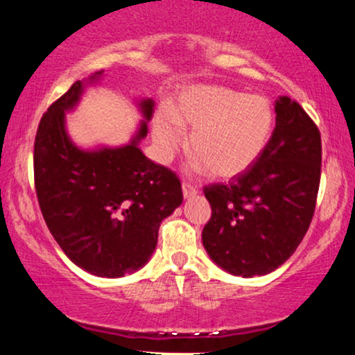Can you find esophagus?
I'll use <instances>...</instances> for the list:
<instances>
[{"mask_svg":"<svg viewBox=\"0 0 355 355\" xmlns=\"http://www.w3.org/2000/svg\"><path fill=\"white\" fill-rule=\"evenodd\" d=\"M182 188H183V196L185 198H193L198 195V188L190 182H183Z\"/></svg>","mask_w":355,"mask_h":355,"instance_id":"1","label":"esophagus"}]
</instances>
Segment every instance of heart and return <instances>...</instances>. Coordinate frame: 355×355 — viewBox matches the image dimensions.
I'll use <instances>...</instances> for the list:
<instances>
[{
    "mask_svg": "<svg viewBox=\"0 0 355 355\" xmlns=\"http://www.w3.org/2000/svg\"><path fill=\"white\" fill-rule=\"evenodd\" d=\"M271 128L272 110L264 97L198 86L183 91L168 112L155 115L153 136L159 154L168 159L182 146V131H190L188 153L198 167L212 177L229 178L257 160Z\"/></svg>",
    "mask_w": 355,
    "mask_h": 355,
    "instance_id": "b5f03b06",
    "label": "heart"
}]
</instances>
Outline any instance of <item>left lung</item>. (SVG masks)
I'll return each instance as SVG.
<instances>
[{"label":"left lung","instance_id":"1","mask_svg":"<svg viewBox=\"0 0 355 355\" xmlns=\"http://www.w3.org/2000/svg\"><path fill=\"white\" fill-rule=\"evenodd\" d=\"M320 177L318 126L299 102L279 97L276 128L257 160L202 190L212 209L202 245L212 261L243 277L286 263L310 227Z\"/></svg>","mask_w":355,"mask_h":355}]
</instances>
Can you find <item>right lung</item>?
Here are the masks:
<instances>
[{
	"label": "right lung",
	"instance_id": "obj_1",
	"mask_svg": "<svg viewBox=\"0 0 355 355\" xmlns=\"http://www.w3.org/2000/svg\"><path fill=\"white\" fill-rule=\"evenodd\" d=\"M97 71L92 79L98 78ZM83 92L76 81L44 113L34 144L37 200L46 227L66 257L84 271L120 277L144 266L155 250L159 227L183 201L172 170L138 148L148 135L154 101L141 102L144 123L123 148L83 150L64 130V112Z\"/></svg>",
	"mask_w": 355,
	"mask_h": 355
}]
</instances>
